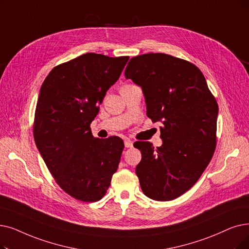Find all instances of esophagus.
Returning a JSON list of instances; mask_svg holds the SVG:
<instances>
[{"label": "esophagus", "mask_w": 249, "mask_h": 249, "mask_svg": "<svg viewBox=\"0 0 249 249\" xmlns=\"http://www.w3.org/2000/svg\"><path fill=\"white\" fill-rule=\"evenodd\" d=\"M124 144H125V147H132V145H133V142L131 139H125L124 140Z\"/></svg>", "instance_id": "1"}]
</instances>
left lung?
<instances>
[{"label": "left lung", "instance_id": "1", "mask_svg": "<svg viewBox=\"0 0 249 249\" xmlns=\"http://www.w3.org/2000/svg\"><path fill=\"white\" fill-rule=\"evenodd\" d=\"M125 78L142 88L147 117L163 124L160 147L134 143L142 151L135 170L140 187L154 200L175 199L196 184L213 158L218 104L196 65L167 53L133 57Z\"/></svg>", "mask_w": 249, "mask_h": 249}]
</instances>
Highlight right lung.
Returning a JSON list of instances; mask_svg holds the SVG:
<instances>
[{
	"instance_id": "1",
	"label": "right lung",
	"mask_w": 249,
	"mask_h": 249,
	"mask_svg": "<svg viewBox=\"0 0 249 249\" xmlns=\"http://www.w3.org/2000/svg\"><path fill=\"white\" fill-rule=\"evenodd\" d=\"M128 59L84 53L53 68L40 88L36 147L59 186L78 200L102 199L120 163L123 140L94 138L90 123Z\"/></svg>"
}]
</instances>
